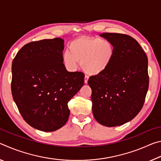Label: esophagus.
Here are the masks:
<instances>
[{
  "instance_id": "34e87169",
  "label": "esophagus",
  "mask_w": 161,
  "mask_h": 161,
  "mask_svg": "<svg viewBox=\"0 0 161 161\" xmlns=\"http://www.w3.org/2000/svg\"><path fill=\"white\" fill-rule=\"evenodd\" d=\"M88 80H89V77H88V76L85 75V77H84V83H85V84L88 83Z\"/></svg>"
}]
</instances>
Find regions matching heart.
I'll return each mask as SVG.
<instances>
[{
    "label": "heart",
    "mask_w": 161,
    "mask_h": 161,
    "mask_svg": "<svg viewBox=\"0 0 161 161\" xmlns=\"http://www.w3.org/2000/svg\"><path fill=\"white\" fill-rule=\"evenodd\" d=\"M115 48L110 40L99 37H79L71 42L63 62L70 69H77L81 62L82 69L89 75L106 72L114 60Z\"/></svg>",
    "instance_id": "b5f03b06"
}]
</instances>
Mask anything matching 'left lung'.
Listing matches in <instances>:
<instances>
[{
    "instance_id": "1",
    "label": "left lung",
    "mask_w": 161,
    "mask_h": 161,
    "mask_svg": "<svg viewBox=\"0 0 161 161\" xmlns=\"http://www.w3.org/2000/svg\"><path fill=\"white\" fill-rule=\"evenodd\" d=\"M113 43L114 60L99 75L92 76V113L107 127L127 123L139 113L148 89V58L136 40L127 35L103 32Z\"/></svg>"
}]
</instances>
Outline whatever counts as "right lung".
Wrapping results in <instances>:
<instances>
[{"instance_id": "obj_1", "label": "right lung", "mask_w": 161, "mask_h": 161, "mask_svg": "<svg viewBox=\"0 0 161 161\" xmlns=\"http://www.w3.org/2000/svg\"><path fill=\"white\" fill-rule=\"evenodd\" d=\"M62 38L24 45L12 63L11 92L24 120L37 130L52 132L67 123V103L84 85V75L68 72Z\"/></svg>"}]
</instances>
